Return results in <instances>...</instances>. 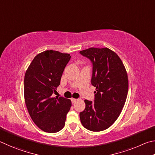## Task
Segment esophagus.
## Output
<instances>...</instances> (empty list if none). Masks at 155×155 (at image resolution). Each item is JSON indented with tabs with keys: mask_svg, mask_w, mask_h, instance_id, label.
Returning a JSON list of instances; mask_svg holds the SVG:
<instances>
[{
	"mask_svg": "<svg viewBox=\"0 0 155 155\" xmlns=\"http://www.w3.org/2000/svg\"><path fill=\"white\" fill-rule=\"evenodd\" d=\"M78 101V99H73V98H72L71 99V102H72V104H74V103H75L76 101Z\"/></svg>",
	"mask_w": 155,
	"mask_h": 155,
	"instance_id": "34e87169",
	"label": "esophagus"
}]
</instances>
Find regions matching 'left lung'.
Returning <instances> with one entry per match:
<instances>
[{
	"mask_svg": "<svg viewBox=\"0 0 155 155\" xmlns=\"http://www.w3.org/2000/svg\"><path fill=\"white\" fill-rule=\"evenodd\" d=\"M80 53L92 62L91 84L96 88L94 103L84 100L81 123L91 131H104L117 120L125 104L129 88L127 71L119 56L107 48H91Z\"/></svg>",
	"mask_w": 155,
	"mask_h": 155,
	"instance_id": "obj_1",
	"label": "left lung"
}]
</instances>
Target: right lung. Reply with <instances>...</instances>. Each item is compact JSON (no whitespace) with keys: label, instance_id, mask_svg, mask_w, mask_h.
Listing matches in <instances>:
<instances>
[{"label":"right lung","instance_id":"add662e5","mask_svg":"<svg viewBox=\"0 0 155 155\" xmlns=\"http://www.w3.org/2000/svg\"><path fill=\"white\" fill-rule=\"evenodd\" d=\"M69 54L46 50L32 60L24 76V100L32 120L42 131L56 133L63 128L71 101L52 97L61 83Z\"/></svg>","mask_w":155,"mask_h":155}]
</instances>
